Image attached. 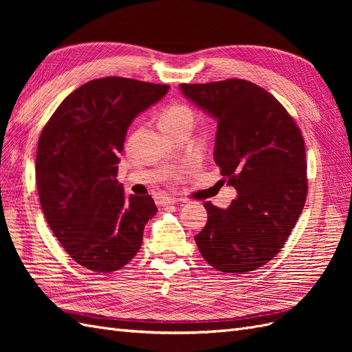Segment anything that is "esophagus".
Masks as SVG:
<instances>
[{
    "instance_id": "34e87169",
    "label": "esophagus",
    "mask_w": 352,
    "mask_h": 352,
    "mask_svg": "<svg viewBox=\"0 0 352 352\" xmlns=\"http://www.w3.org/2000/svg\"><path fill=\"white\" fill-rule=\"evenodd\" d=\"M177 199L173 198V197H162L158 201V204L162 207H167V206H172V204H176Z\"/></svg>"
}]
</instances>
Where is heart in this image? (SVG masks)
<instances>
[{
  "mask_svg": "<svg viewBox=\"0 0 352 352\" xmlns=\"http://www.w3.org/2000/svg\"><path fill=\"white\" fill-rule=\"evenodd\" d=\"M194 117L190 110L184 104H172L160 116V127L164 133L172 132L177 127H192Z\"/></svg>",
  "mask_w": 352,
  "mask_h": 352,
  "instance_id": "heart-1",
  "label": "heart"
}]
</instances>
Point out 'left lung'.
I'll return each instance as SVG.
<instances>
[{"instance_id":"8db88e82","label":"left lung","mask_w":352,"mask_h":352,"mask_svg":"<svg viewBox=\"0 0 352 352\" xmlns=\"http://www.w3.org/2000/svg\"><path fill=\"white\" fill-rule=\"evenodd\" d=\"M179 88L216 119L214 162L238 192L228 208L204 202L208 220L195 235L197 247L219 272H252L280 251L304 208L301 131L283 105L252 82L228 79Z\"/></svg>"}]
</instances>
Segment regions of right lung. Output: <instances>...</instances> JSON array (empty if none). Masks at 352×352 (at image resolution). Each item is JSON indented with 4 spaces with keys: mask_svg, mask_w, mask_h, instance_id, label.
I'll return each mask as SVG.
<instances>
[{
    "mask_svg": "<svg viewBox=\"0 0 352 352\" xmlns=\"http://www.w3.org/2000/svg\"><path fill=\"white\" fill-rule=\"evenodd\" d=\"M168 88L126 78L89 80L41 132L35 168L42 212L70 257L92 272L129 263L155 216L151 195L126 197L116 177L127 129Z\"/></svg>",
    "mask_w": 352,
    "mask_h": 352,
    "instance_id": "obj_1",
    "label": "right lung"
}]
</instances>
